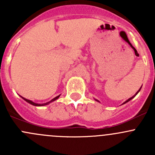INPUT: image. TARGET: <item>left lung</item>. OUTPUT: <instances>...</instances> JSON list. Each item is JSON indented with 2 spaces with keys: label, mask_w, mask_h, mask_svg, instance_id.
I'll return each instance as SVG.
<instances>
[{
  "label": "left lung",
  "mask_w": 155,
  "mask_h": 155,
  "mask_svg": "<svg viewBox=\"0 0 155 155\" xmlns=\"http://www.w3.org/2000/svg\"><path fill=\"white\" fill-rule=\"evenodd\" d=\"M141 87H140V89H141ZM140 90H139V91H137V93H136V94H135V95H134V96H133V97H132L129 98V99H128V100H127V101H125V102H124V104H126V103H127V102H128V101H130V100H131V99H133V98H134V97H135V96H136V95H137V94H138V93H139V91H140Z\"/></svg>",
  "instance_id": "obj_1"
}]
</instances>
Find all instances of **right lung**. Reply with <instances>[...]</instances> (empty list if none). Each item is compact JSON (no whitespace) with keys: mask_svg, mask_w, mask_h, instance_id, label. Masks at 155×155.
I'll list each match as a JSON object with an SVG mask.
<instances>
[{"mask_svg":"<svg viewBox=\"0 0 155 155\" xmlns=\"http://www.w3.org/2000/svg\"><path fill=\"white\" fill-rule=\"evenodd\" d=\"M59 97H60V95H58V96H57L56 97H54V98H53L52 100H51V101H49V102H48V103H46V104H36V103H34V102H32V101H29V100H27V99H25V98H24V97H21L23 98V99L25 100V101H26V102H28V103H29V104H31V105H34V106H37V107H42V106H45V105H47V104H49V103H51V102H52V101H55V100H57L58 98Z\"/></svg>","mask_w":155,"mask_h":155,"instance_id":"right-lung-1","label":"right lung"}]
</instances>
